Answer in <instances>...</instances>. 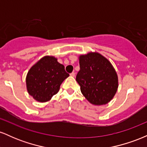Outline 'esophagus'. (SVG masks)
<instances>
[{"instance_id":"esophagus-1","label":"esophagus","mask_w":147,"mask_h":147,"mask_svg":"<svg viewBox=\"0 0 147 147\" xmlns=\"http://www.w3.org/2000/svg\"><path fill=\"white\" fill-rule=\"evenodd\" d=\"M70 75L71 76V77H75V72H72V73H70Z\"/></svg>"}]
</instances>
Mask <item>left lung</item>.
Wrapping results in <instances>:
<instances>
[{
  "label": "left lung",
  "instance_id": "left-lung-1",
  "mask_svg": "<svg viewBox=\"0 0 147 147\" xmlns=\"http://www.w3.org/2000/svg\"><path fill=\"white\" fill-rule=\"evenodd\" d=\"M80 70L76 81L81 92L90 104L105 105L112 100L118 88V77L108 59L97 52L79 57Z\"/></svg>",
  "mask_w": 147,
  "mask_h": 147
}]
</instances>
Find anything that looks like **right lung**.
<instances>
[{
	"mask_svg": "<svg viewBox=\"0 0 147 147\" xmlns=\"http://www.w3.org/2000/svg\"><path fill=\"white\" fill-rule=\"evenodd\" d=\"M69 74L54 56H44L30 68L26 76L28 92L38 102L50 101L59 92Z\"/></svg>",
	"mask_w": 147,
	"mask_h": 147,
	"instance_id": "obj_1",
	"label": "right lung"
}]
</instances>
